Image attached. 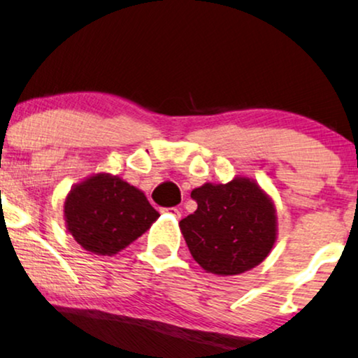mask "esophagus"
<instances>
[{
    "label": "esophagus",
    "instance_id": "obj_1",
    "mask_svg": "<svg viewBox=\"0 0 358 358\" xmlns=\"http://www.w3.org/2000/svg\"><path fill=\"white\" fill-rule=\"evenodd\" d=\"M162 213H169L172 215H176V217H180V209L179 207H171V209H162Z\"/></svg>",
    "mask_w": 358,
    "mask_h": 358
}]
</instances>
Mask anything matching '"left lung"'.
<instances>
[{"instance_id":"obj_1","label":"left lung","mask_w":358,"mask_h":358,"mask_svg":"<svg viewBox=\"0 0 358 358\" xmlns=\"http://www.w3.org/2000/svg\"><path fill=\"white\" fill-rule=\"evenodd\" d=\"M191 197L197 209L179 222L191 255L206 272L239 275L271 254L277 241L272 197L249 178L206 182Z\"/></svg>"}]
</instances>
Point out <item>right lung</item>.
Instances as JSON below:
<instances>
[{
	"mask_svg": "<svg viewBox=\"0 0 358 358\" xmlns=\"http://www.w3.org/2000/svg\"><path fill=\"white\" fill-rule=\"evenodd\" d=\"M157 217L141 189L108 172L78 182L64 201L66 229L83 249L96 255L121 252Z\"/></svg>",
	"mask_w": 358,
	"mask_h": 358,
	"instance_id": "obj_1",
	"label": "right lung"
}]
</instances>
